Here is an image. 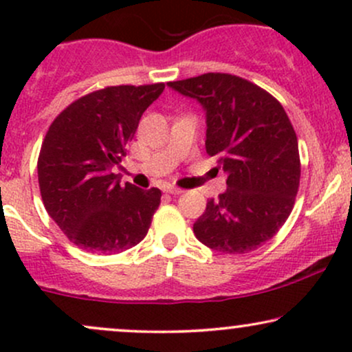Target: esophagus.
Returning a JSON list of instances; mask_svg holds the SVG:
<instances>
[{
  "instance_id": "obj_1",
  "label": "esophagus",
  "mask_w": 352,
  "mask_h": 352,
  "mask_svg": "<svg viewBox=\"0 0 352 352\" xmlns=\"http://www.w3.org/2000/svg\"><path fill=\"white\" fill-rule=\"evenodd\" d=\"M165 192L170 193V195H180V193H184V190L179 188V187H172V185H170V187L165 188Z\"/></svg>"
}]
</instances>
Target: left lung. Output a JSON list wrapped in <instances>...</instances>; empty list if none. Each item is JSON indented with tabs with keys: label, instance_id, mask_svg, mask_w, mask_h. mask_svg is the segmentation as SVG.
Here are the masks:
<instances>
[{
	"label": "left lung",
	"instance_id": "8db88e82",
	"mask_svg": "<svg viewBox=\"0 0 352 352\" xmlns=\"http://www.w3.org/2000/svg\"><path fill=\"white\" fill-rule=\"evenodd\" d=\"M168 86L205 107L207 153L228 173L227 192L208 201L193 233L221 253L260 248L288 220L300 188L298 137L285 109L265 89L225 72Z\"/></svg>",
	"mask_w": 352,
	"mask_h": 352
}]
</instances>
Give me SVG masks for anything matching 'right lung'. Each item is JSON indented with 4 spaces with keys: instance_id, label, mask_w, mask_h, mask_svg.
Listing matches in <instances>:
<instances>
[{
    "instance_id": "obj_1",
    "label": "right lung",
    "mask_w": 352,
    "mask_h": 352,
    "mask_svg": "<svg viewBox=\"0 0 352 352\" xmlns=\"http://www.w3.org/2000/svg\"><path fill=\"white\" fill-rule=\"evenodd\" d=\"M165 84L107 86L59 112L44 137L38 180L44 207L84 252L116 254L144 240L160 205L159 188L120 185L114 167L144 111Z\"/></svg>"
}]
</instances>
